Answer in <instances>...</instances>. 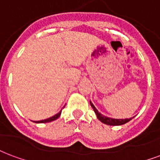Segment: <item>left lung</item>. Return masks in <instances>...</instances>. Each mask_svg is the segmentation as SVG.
I'll return each instance as SVG.
<instances>
[{
    "label": "left lung",
    "mask_w": 160,
    "mask_h": 160,
    "mask_svg": "<svg viewBox=\"0 0 160 160\" xmlns=\"http://www.w3.org/2000/svg\"><path fill=\"white\" fill-rule=\"evenodd\" d=\"M90 103H91V106L94 110V112L97 114V117H98V119L102 122L103 124H106V125H124V124H126L127 122H129L130 120L133 119V118H130V119H113V118H110V117H107L103 115V114H102L101 113H99L98 112V110L97 109L95 108V106L93 105L92 102L90 101Z\"/></svg>",
    "instance_id": "left-lung-1"
}]
</instances>
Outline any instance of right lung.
I'll list each match as a JSON object with an SVG mask.
<instances>
[{
	"label": "right lung",
	"instance_id": "add662e5",
	"mask_svg": "<svg viewBox=\"0 0 160 160\" xmlns=\"http://www.w3.org/2000/svg\"><path fill=\"white\" fill-rule=\"evenodd\" d=\"M61 113H62V110L58 113L57 114L55 115H53L52 117H50V118H48V119H43V120H39V121H33V122L35 123H47V122H51V121H53V120H55V119H58L59 116L61 115Z\"/></svg>",
	"mask_w": 160,
	"mask_h": 160
}]
</instances>
